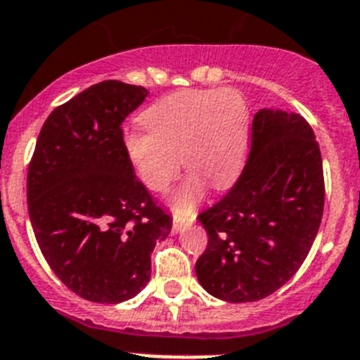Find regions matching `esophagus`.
<instances>
[{"label":"esophagus","instance_id":"34e87169","mask_svg":"<svg viewBox=\"0 0 360 360\" xmlns=\"http://www.w3.org/2000/svg\"><path fill=\"white\" fill-rule=\"evenodd\" d=\"M195 218H197V214L195 213H191L190 217H186V218H179L177 217V214H174V221H172V231L174 233H181V231H184L186 229L188 226H191V224H193V221H195Z\"/></svg>","mask_w":360,"mask_h":360}]
</instances>
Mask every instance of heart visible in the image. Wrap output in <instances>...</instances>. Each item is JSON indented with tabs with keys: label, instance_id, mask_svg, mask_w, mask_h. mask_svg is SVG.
<instances>
[{
	"label": "heart",
	"instance_id": "obj_1",
	"mask_svg": "<svg viewBox=\"0 0 360 360\" xmlns=\"http://www.w3.org/2000/svg\"><path fill=\"white\" fill-rule=\"evenodd\" d=\"M142 120L149 131L124 133L127 160L136 177L153 191L167 190L183 161L190 172L170 195V204L179 213L191 211L202 199L207 183L224 188L240 172L250 134V113L236 90L172 94L149 106Z\"/></svg>",
	"mask_w": 360,
	"mask_h": 360
}]
</instances>
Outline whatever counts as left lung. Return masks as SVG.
I'll return each mask as SVG.
<instances>
[{"label":"left lung","instance_id":"left-lung-1","mask_svg":"<svg viewBox=\"0 0 360 360\" xmlns=\"http://www.w3.org/2000/svg\"><path fill=\"white\" fill-rule=\"evenodd\" d=\"M323 202L321 153L307 120L259 110L243 172L220 202L199 214L207 233L195 263L200 286L233 304L277 291L307 257Z\"/></svg>","mask_w":360,"mask_h":360}]
</instances>
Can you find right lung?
Here are the masks:
<instances>
[{
  "label": "right lung",
  "instance_id": "add662e5",
  "mask_svg": "<svg viewBox=\"0 0 360 360\" xmlns=\"http://www.w3.org/2000/svg\"><path fill=\"white\" fill-rule=\"evenodd\" d=\"M149 96L108 79L51 112L28 167V213L42 256L82 298L120 304L150 278L172 218L136 179L122 124Z\"/></svg>",
  "mask_w": 360,
  "mask_h": 360
}]
</instances>
